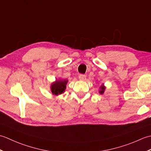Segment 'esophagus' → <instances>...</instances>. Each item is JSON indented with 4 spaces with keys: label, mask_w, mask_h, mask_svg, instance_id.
Segmentation results:
<instances>
[{
    "label": "esophagus",
    "mask_w": 151,
    "mask_h": 151,
    "mask_svg": "<svg viewBox=\"0 0 151 151\" xmlns=\"http://www.w3.org/2000/svg\"><path fill=\"white\" fill-rule=\"evenodd\" d=\"M78 78H79L80 80H81V81H85L86 76L85 75H83V74H81V75H79Z\"/></svg>",
    "instance_id": "esophagus-1"
}]
</instances>
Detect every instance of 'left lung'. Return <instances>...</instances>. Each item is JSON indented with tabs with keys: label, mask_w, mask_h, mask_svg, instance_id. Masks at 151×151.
<instances>
[{
	"label": "left lung",
	"mask_w": 151,
	"mask_h": 151,
	"mask_svg": "<svg viewBox=\"0 0 151 151\" xmlns=\"http://www.w3.org/2000/svg\"><path fill=\"white\" fill-rule=\"evenodd\" d=\"M101 89L100 90V91H99V93H100L101 94H102V93H104V91L105 88L104 87V86H101Z\"/></svg>",
	"instance_id": "1"
}]
</instances>
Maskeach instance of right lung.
Instances as JSON below:
<instances>
[{
	"label": "right lung",
	"instance_id": "right-lung-1",
	"mask_svg": "<svg viewBox=\"0 0 151 151\" xmlns=\"http://www.w3.org/2000/svg\"><path fill=\"white\" fill-rule=\"evenodd\" d=\"M67 81H56L51 86V91L53 94L58 95L63 93L66 88V84Z\"/></svg>",
	"mask_w": 151,
	"mask_h": 151
}]
</instances>
